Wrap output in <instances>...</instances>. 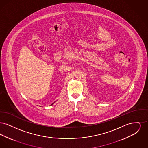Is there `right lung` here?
I'll return each instance as SVG.
<instances>
[{"label":"right lung","instance_id":"right-lung-1","mask_svg":"<svg viewBox=\"0 0 148 148\" xmlns=\"http://www.w3.org/2000/svg\"><path fill=\"white\" fill-rule=\"evenodd\" d=\"M54 103H55V102H54ZM54 103H53V104H51V105H53V104H54Z\"/></svg>","mask_w":148,"mask_h":148}]
</instances>
